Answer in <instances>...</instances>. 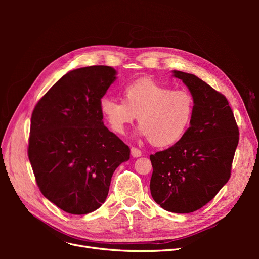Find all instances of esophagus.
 Wrapping results in <instances>:
<instances>
[{
  "mask_svg": "<svg viewBox=\"0 0 259 259\" xmlns=\"http://www.w3.org/2000/svg\"><path fill=\"white\" fill-rule=\"evenodd\" d=\"M131 154H132L133 158H139V156H142V151H140L138 148L132 147V149H131Z\"/></svg>",
  "mask_w": 259,
  "mask_h": 259,
  "instance_id": "34e87169",
  "label": "esophagus"
}]
</instances>
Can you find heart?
Masks as SVG:
<instances>
[{
    "label": "heart",
    "instance_id": "b5f03b06",
    "mask_svg": "<svg viewBox=\"0 0 259 259\" xmlns=\"http://www.w3.org/2000/svg\"><path fill=\"white\" fill-rule=\"evenodd\" d=\"M100 111L112 131L124 134L137 117L139 133L155 147L178 143L193 119L195 101L190 92L174 91L152 79H139L123 90V101L101 98Z\"/></svg>",
    "mask_w": 259,
    "mask_h": 259
}]
</instances>
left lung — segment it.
I'll return each mask as SVG.
<instances>
[{"mask_svg": "<svg viewBox=\"0 0 259 259\" xmlns=\"http://www.w3.org/2000/svg\"><path fill=\"white\" fill-rule=\"evenodd\" d=\"M194 97L190 127L174 146L150 155V191L168 211L192 213L213 200L228 182L239 127L228 100L194 74L174 71Z\"/></svg>", "mask_w": 259, "mask_h": 259, "instance_id": "1", "label": "left lung"}]
</instances>
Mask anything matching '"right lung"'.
Listing matches in <instances>:
<instances>
[{"instance_id":"obj_1","label":"right lung","mask_w":259,"mask_h":259,"mask_svg":"<svg viewBox=\"0 0 259 259\" xmlns=\"http://www.w3.org/2000/svg\"><path fill=\"white\" fill-rule=\"evenodd\" d=\"M115 70L91 66L68 72L37 101L31 115L28 156L44 197L69 214L92 213L106 201L127 145L103 122L99 103Z\"/></svg>"}]
</instances>
